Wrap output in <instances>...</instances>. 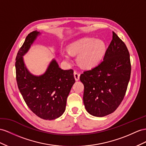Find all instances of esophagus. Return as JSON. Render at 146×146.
I'll use <instances>...</instances> for the list:
<instances>
[{
	"label": "esophagus",
	"mask_w": 146,
	"mask_h": 146,
	"mask_svg": "<svg viewBox=\"0 0 146 146\" xmlns=\"http://www.w3.org/2000/svg\"><path fill=\"white\" fill-rule=\"evenodd\" d=\"M80 74L78 73L76 71H74V79H75L76 81H78L80 80Z\"/></svg>",
	"instance_id": "34e87169"
}]
</instances>
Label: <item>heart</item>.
<instances>
[{
	"label": "heart",
	"instance_id": "b5f03b06",
	"mask_svg": "<svg viewBox=\"0 0 146 146\" xmlns=\"http://www.w3.org/2000/svg\"><path fill=\"white\" fill-rule=\"evenodd\" d=\"M68 52H63L62 55L67 62L72 61L70 55H77L76 60L81 66L86 69L94 68L102 60L106 51V44L100 39L83 37L70 43Z\"/></svg>",
	"mask_w": 146,
	"mask_h": 146
}]
</instances>
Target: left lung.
I'll return each mask as SVG.
<instances>
[{
	"label": "left lung",
	"mask_w": 146,
	"mask_h": 146,
	"mask_svg": "<svg viewBox=\"0 0 146 146\" xmlns=\"http://www.w3.org/2000/svg\"><path fill=\"white\" fill-rule=\"evenodd\" d=\"M131 70L128 48L113 31L103 61L80 76L84 86L83 102L89 114L102 117L117 109L125 97Z\"/></svg>",
	"instance_id": "8db88e82"
}]
</instances>
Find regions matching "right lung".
Instances as JSON below:
<instances>
[{
  "label": "right lung",
  "instance_id": "right-lung-1",
  "mask_svg": "<svg viewBox=\"0 0 146 146\" xmlns=\"http://www.w3.org/2000/svg\"><path fill=\"white\" fill-rule=\"evenodd\" d=\"M40 33L34 31L27 36L18 51L15 62L17 82L26 104L37 117L54 119L65 110L66 99L75 83L73 70H63L52 59L45 73L34 75L26 66L23 56Z\"/></svg>",
  "mask_w": 146,
  "mask_h": 146
}]
</instances>
